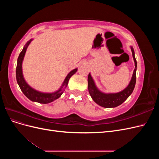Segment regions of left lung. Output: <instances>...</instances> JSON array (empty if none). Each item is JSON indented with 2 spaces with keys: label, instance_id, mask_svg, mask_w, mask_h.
I'll list each match as a JSON object with an SVG mask.
<instances>
[{
  "label": "left lung",
  "instance_id": "obj_1",
  "mask_svg": "<svg viewBox=\"0 0 159 159\" xmlns=\"http://www.w3.org/2000/svg\"><path fill=\"white\" fill-rule=\"evenodd\" d=\"M132 55L134 62V70L131 81L127 85V87L123 91L118 93H105L101 91L96 86L93 79L91 77L90 73L88 75V90L91 98L94 102L100 106L105 108H112L117 107L122 104L131 94L136 84V71H137V60L134 56V52L133 48L131 46Z\"/></svg>",
  "mask_w": 159,
  "mask_h": 159
}]
</instances>
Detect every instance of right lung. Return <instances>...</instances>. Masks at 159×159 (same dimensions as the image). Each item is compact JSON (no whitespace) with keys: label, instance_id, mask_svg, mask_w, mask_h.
<instances>
[{"label":"right lung","instance_id":"add662e5","mask_svg":"<svg viewBox=\"0 0 159 159\" xmlns=\"http://www.w3.org/2000/svg\"><path fill=\"white\" fill-rule=\"evenodd\" d=\"M33 40V39H30L29 41H28L25 46H24L22 52L19 54V56L17 60V66L16 69V77L17 83L20 87L21 91L32 102H38L40 103H49L50 102H54V100L58 99L60 96L64 93L65 89L66 88L67 85L68 84V81L70 78L73 75L75 72L78 71V68H75L73 70H71L70 73L67 75L66 78H65L63 84L60 88L58 90H57L55 92L53 93H44L41 91H37L32 88V87L27 84L25 79L24 78L23 74H22V61L25 57L26 52L27 50L28 46H29L30 42Z\"/></svg>","mask_w":159,"mask_h":159}]
</instances>
